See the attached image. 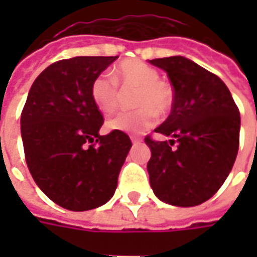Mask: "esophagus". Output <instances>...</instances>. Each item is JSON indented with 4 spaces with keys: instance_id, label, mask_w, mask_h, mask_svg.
Here are the masks:
<instances>
[{
    "instance_id": "34e87169",
    "label": "esophagus",
    "mask_w": 257,
    "mask_h": 257,
    "mask_svg": "<svg viewBox=\"0 0 257 257\" xmlns=\"http://www.w3.org/2000/svg\"><path fill=\"white\" fill-rule=\"evenodd\" d=\"M131 140H132V143H134V145H136V143H140V142H142V139H140V138H136V136H131Z\"/></svg>"
}]
</instances>
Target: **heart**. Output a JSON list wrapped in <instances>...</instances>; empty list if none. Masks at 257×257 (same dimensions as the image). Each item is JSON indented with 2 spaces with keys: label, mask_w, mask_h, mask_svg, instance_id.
<instances>
[{
  "label": "heart",
  "mask_w": 257,
  "mask_h": 257,
  "mask_svg": "<svg viewBox=\"0 0 257 257\" xmlns=\"http://www.w3.org/2000/svg\"><path fill=\"white\" fill-rule=\"evenodd\" d=\"M136 89L135 111L121 112L107 122V129L125 134H140L151 128L157 113L165 114L173 103V89L167 81L158 78V71L142 60H123L114 70V79L97 75L90 85V96L103 114L110 115L119 106V90Z\"/></svg>",
  "instance_id": "1"
}]
</instances>
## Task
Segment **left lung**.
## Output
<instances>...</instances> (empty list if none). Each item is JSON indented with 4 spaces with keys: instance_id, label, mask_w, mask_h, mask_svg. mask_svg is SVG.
Returning <instances> with one entry per match:
<instances>
[{
    "instance_id": "8db88e82",
    "label": "left lung",
    "mask_w": 257,
    "mask_h": 257,
    "mask_svg": "<svg viewBox=\"0 0 257 257\" xmlns=\"http://www.w3.org/2000/svg\"><path fill=\"white\" fill-rule=\"evenodd\" d=\"M173 86L172 111L156 132L177 140L145 139L151 189L173 206L208 201L231 172L239 146L241 118L226 84L183 56L153 59Z\"/></svg>"
}]
</instances>
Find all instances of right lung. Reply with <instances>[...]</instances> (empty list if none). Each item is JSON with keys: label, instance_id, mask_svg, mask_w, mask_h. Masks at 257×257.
Returning <instances> with one entry per match:
<instances>
[{"label": "right lung", "instance_id": "right-lung-1", "mask_svg": "<svg viewBox=\"0 0 257 257\" xmlns=\"http://www.w3.org/2000/svg\"><path fill=\"white\" fill-rule=\"evenodd\" d=\"M117 59L77 56L51 64L31 85L22 111L29 171L64 209L82 212L108 202L132 147L123 132L100 136L103 115L90 96L93 79Z\"/></svg>", "mask_w": 257, "mask_h": 257}]
</instances>
